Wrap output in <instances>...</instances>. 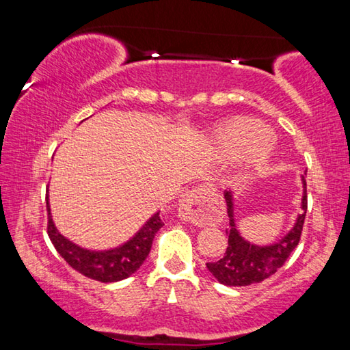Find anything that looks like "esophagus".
Listing matches in <instances>:
<instances>
[{"label":"esophagus","mask_w":350,"mask_h":350,"mask_svg":"<svg viewBox=\"0 0 350 350\" xmlns=\"http://www.w3.org/2000/svg\"><path fill=\"white\" fill-rule=\"evenodd\" d=\"M219 194L211 185H199L188 189L179 200L182 216L194 224H206L216 217Z\"/></svg>","instance_id":"34e87169"}]
</instances>
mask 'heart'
<instances>
[{
  "mask_svg": "<svg viewBox=\"0 0 350 350\" xmlns=\"http://www.w3.org/2000/svg\"><path fill=\"white\" fill-rule=\"evenodd\" d=\"M270 139V131L253 120H238L219 134V146L225 157L232 161L250 157Z\"/></svg>",
  "mask_w": 350,
  "mask_h": 350,
  "instance_id": "1",
  "label": "heart"
}]
</instances>
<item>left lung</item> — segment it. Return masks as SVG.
<instances>
[{
  "mask_svg": "<svg viewBox=\"0 0 350 350\" xmlns=\"http://www.w3.org/2000/svg\"><path fill=\"white\" fill-rule=\"evenodd\" d=\"M303 183V213L298 216V221H296L292 232L278 244L270 247L253 245L241 238L233 219L232 193L225 191V202H227V213L230 217L228 227L225 228V233L228 234V247L221 259L215 260V262H206V269L211 271V275L219 282L232 287L252 286V284L267 280L269 276L276 273L286 264L290 253L299 244L301 233H303L307 211V185L304 176Z\"/></svg>",
  "mask_w": 350,
  "mask_h": 350,
  "instance_id": "obj_1",
  "label": "left lung"
}]
</instances>
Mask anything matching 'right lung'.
<instances>
[{"mask_svg":"<svg viewBox=\"0 0 350 350\" xmlns=\"http://www.w3.org/2000/svg\"><path fill=\"white\" fill-rule=\"evenodd\" d=\"M46 205L47 234H49L55 250L62 254V258L74 270L79 271L83 276L90 278V280L100 282H116L125 280V278L131 276L135 270H139L148 254H150L154 236H156L157 230L163 225L157 213L125 245L108 252H90L85 250V248L77 247L57 232L54 222L51 219V208L47 198Z\"/></svg>","mask_w":350,"mask_h":350,"instance_id":"add662e5","label":"right lung"}]
</instances>
